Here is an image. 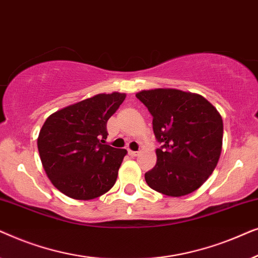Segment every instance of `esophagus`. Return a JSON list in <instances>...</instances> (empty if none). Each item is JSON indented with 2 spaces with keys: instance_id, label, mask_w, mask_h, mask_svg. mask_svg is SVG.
<instances>
[{
  "instance_id": "obj_1",
  "label": "esophagus",
  "mask_w": 258,
  "mask_h": 258,
  "mask_svg": "<svg viewBox=\"0 0 258 258\" xmlns=\"http://www.w3.org/2000/svg\"><path fill=\"white\" fill-rule=\"evenodd\" d=\"M129 155H130V156L135 157V156H137V155H139V151H134V150H129Z\"/></svg>"
}]
</instances>
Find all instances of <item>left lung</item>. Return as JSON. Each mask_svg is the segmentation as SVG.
<instances>
[{"label":"left lung","mask_w":258,"mask_h":258,"mask_svg":"<svg viewBox=\"0 0 258 258\" xmlns=\"http://www.w3.org/2000/svg\"><path fill=\"white\" fill-rule=\"evenodd\" d=\"M136 97L153 115L155 137L162 143L156 149V165L144 175L147 184L171 197L195 191L220 160V112L201 95L177 89L142 90Z\"/></svg>","instance_id":"1"}]
</instances>
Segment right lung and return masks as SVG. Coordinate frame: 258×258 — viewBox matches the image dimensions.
Returning a JSON list of instances; mask_svg holds the SVG:
<instances>
[{
  "instance_id": "add662e5",
  "label": "right lung",
  "mask_w": 258,
  "mask_h": 258,
  "mask_svg": "<svg viewBox=\"0 0 258 258\" xmlns=\"http://www.w3.org/2000/svg\"><path fill=\"white\" fill-rule=\"evenodd\" d=\"M126 95L98 94L57 110L45 119L37 148L44 171L62 194L88 201L109 191L125 149L105 144L107 122Z\"/></svg>"
}]
</instances>
